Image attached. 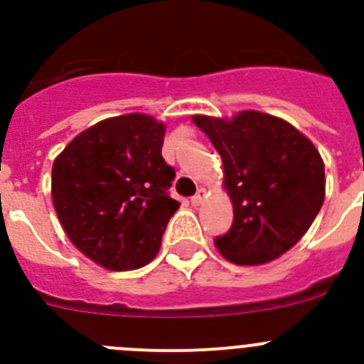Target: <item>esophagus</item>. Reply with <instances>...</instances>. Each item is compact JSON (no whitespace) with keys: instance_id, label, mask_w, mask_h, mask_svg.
Instances as JSON below:
<instances>
[{"instance_id":"obj_1","label":"esophagus","mask_w":364,"mask_h":364,"mask_svg":"<svg viewBox=\"0 0 364 364\" xmlns=\"http://www.w3.org/2000/svg\"><path fill=\"white\" fill-rule=\"evenodd\" d=\"M204 197H205V189L200 188V189H198V191L195 193V195H193V197H191V204H193V205H200L202 202H204Z\"/></svg>"}]
</instances>
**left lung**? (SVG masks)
<instances>
[{"label":"left lung","mask_w":364,"mask_h":364,"mask_svg":"<svg viewBox=\"0 0 364 364\" xmlns=\"http://www.w3.org/2000/svg\"><path fill=\"white\" fill-rule=\"evenodd\" d=\"M224 166L233 202L230 231L215 239L235 264H264L288 252L311 226L324 202L319 151L294 125L244 111L233 120L193 117Z\"/></svg>","instance_id":"obj_1"}]
</instances>
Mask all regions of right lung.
Instances as JSON below:
<instances>
[{
  "label": "right lung",
  "mask_w": 364,
  "mask_h": 364,
  "mask_svg": "<svg viewBox=\"0 0 364 364\" xmlns=\"http://www.w3.org/2000/svg\"><path fill=\"white\" fill-rule=\"evenodd\" d=\"M166 127L133 112L80 133L53 166V202L70 242L96 264L122 272L159 253L178 210L175 169L162 159Z\"/></svg>",
  "instance_id": "1"
}]
</instances>
